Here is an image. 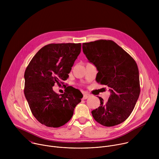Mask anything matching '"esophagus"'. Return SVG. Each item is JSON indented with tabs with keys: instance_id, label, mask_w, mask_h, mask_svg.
<instances>
[{
	"instance_id": "esophagus-1",
	"label": "esophagus",
	"mask_w": 159,
	"mask_h": 159,
	"mask_svg": "<svg viewBox=\"0 0 159 159\" xmlns=\"http://www.w3.org/2000/svg\"><path fill=\"white\" fill-rule=\"evenodd\" d=\"M90 96H91V95H90V94H88V93H85V94H84L83 99H86L89 98L90 97Z\"/></svg>"
}]
</instances>
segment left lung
<instances>
[{"label": "left lung", "mask_w": 159, "mask_h": 159, "mask_svg": "<svg viewBox=\"0 0 159 159\" xmlns=\"http://www.w3.org/2000/svg\"><path fill=\"white\" fill-rule=\"evenodd\" d=\"M82 48L89 61L97 67V82L110 88L107 102L99 97L100 106L91 112L94 119L107 127L123 123L131 115L140 93L137 63L112 40L84 43Z\"/></svg>", "instance_id": "left-lung-1"}]
</instances>
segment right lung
<instances>
[{"instance_id":"1","label":"right lung","mask_w":159,"mask_h":159,"mask_svg":"<svg viewBox=\"0 0 159 159\" xmlns=\"http://www.w3.org/2000/svg\"><path fill=\"white\" fill-rule=\"evenodd\" d=\"M81 52L80 43H51L33 57L25 73L24 93L32 114L42 125L58 128L69 121L83 98L76 89L55 93L53 86L69 77Z\"/></svg>"}]
</instances>
